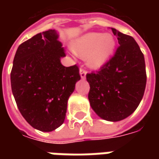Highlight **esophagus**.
<instances>
[{
    "instance_id": "esophagus-1",
    "label": "esophagus",
    "mask_w": 159,
    "mask_h": 159,
    "mask_svg": "<svg viewBox=\"0 0 159 159\" xmlns=\"http://www.w3.org/2000/svg\"><path fill=\"white\" fill-rule=\"evenodd\" d=\"M86 70H84L83 68H80V75H81V77H82L83 79H84V78L86 77Z\"/></svg>"
}]
</instances>
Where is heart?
<instances>
[{
    "label": "heart",
    "instance_id": "b5f03b06",
    "mask_svg": "<svg viewBox=\"0 0 159 159\" xmlns=\"http://www.w3.org/2000/svg\"><path fill=\"white\" fill-rule=\"evenodd\" d=\"M115 47V41L110 34L89 33L81 37L73 45L76 54L87 57L89 65L94 68L103 66L111 55Z\"/></svg>",
    "mask_w": 159,
    "mask_h": 159
}]
</instances>
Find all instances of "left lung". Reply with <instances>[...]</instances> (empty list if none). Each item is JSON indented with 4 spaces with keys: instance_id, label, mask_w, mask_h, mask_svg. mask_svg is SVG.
Here are the masks:
<instances>
[{
    "instance_id": "1",
    "label": "left lung",
    "mask_w": 159,
    "mask_h": 159,
    "mask_svg": "<svg viewBox=\"0 0 159 159\" xmlns=\"http://www.w3.org/2000/svg\"><path fill=\"white\" fill-rule=\"evenodd\" d=\"M119 43L114 55L95 72L88 73L89 100L95 113L117 122L133 113L144 95L145 59L132 36L111 28Z\"/></svg>"
}]
</instances>
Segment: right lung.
<instances>
[{"instance_id": "obj_1", "label": "right lung", "mask_w": 159, "mask_h": 159, "mask_svg": "<svg viewBox=\"0 0 159 159\" xmlns=\"http://www.w3.org/2000/svg\"><path fill=\"white\" fill-rule=\"evenodd\" d=\"M54 30L21 43L11 71V87L20 113L33 128L50 132L65 121L67 101L81 79L76 65L66 67V56Z\"/></svg>"}]
</instances>
